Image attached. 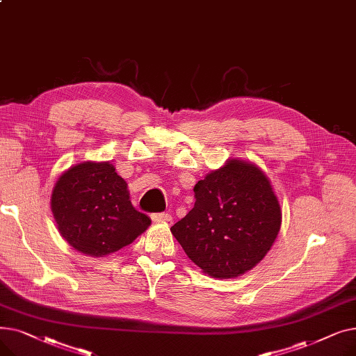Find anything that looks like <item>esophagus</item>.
<instances>
[{
    "label": "esophagus",
    "mask_w": 356,
    "mask_h": 356,
    "mask_svg": "<svg viewBox=\"0 0 356 356\" xmlns=\"http://www.w3.org/2000/svg\"><path fill=\"white\" fill-rule=\"evenodd\" d=\"M152 219H153L154 222H172V220H173L172 215H170V213H167V212L153 213V215H152Z\"/></svg>",
    "instance_id": "34e87169"
}]
</instances>
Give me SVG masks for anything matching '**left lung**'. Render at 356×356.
Segmentation results:
<instances>
[{"label": "left lung", "instance_id": "8db88e82", "mask_svg": "<svg viewBox=\"0 0 356 356\" xmlns=\"http://www.w3.org/2000/svg\"><path fill=\"white\" fill-rule=\"evenodd\" d=\"M195 207L170 228L193 263L216 278H234L270 251L282 211L270 180L251 163L229 160L195 186Z\"/></svg>", "mask_w": 356, "mask_h": 356}]
</instances>
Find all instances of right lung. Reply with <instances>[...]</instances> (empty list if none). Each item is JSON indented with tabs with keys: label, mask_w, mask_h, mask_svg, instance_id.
<instances>
[{
	"label": "right lung",
	"mask_w": 356,
	"mask_h": 356,
	"mask_svg": "<svg viewBox=\"0 0 356 356\" xmlns=\"http://www.w3.org/2000/svg\"><path fill=\"white\" fill-rule=\"evenodd\" d=\"M51 212L67 244L90 257L121 250L152 223L131 204L125 180L109 163L69 168L53 189Z\"/></svg>",
	"instance_id": "add662e5"
}]
</instances>
